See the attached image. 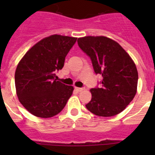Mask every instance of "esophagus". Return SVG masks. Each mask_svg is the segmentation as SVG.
Wrapping results in <instances>:
<instances>
[{"label": "esophagus", "mask_w": 155, "mask_h": 155, "mask_svg": "<svg viewBox=\"0 0 155 155\" xmlns=\"http://www.w3.org/2000/svg\"><path fill=\"white\" fill-rule=\"evenodd\" d=\"M75 90L78 91H82L83 90H84V88H82V87H75Z\"/></svg>", "instance_id": "34e87169"}]
</instances>
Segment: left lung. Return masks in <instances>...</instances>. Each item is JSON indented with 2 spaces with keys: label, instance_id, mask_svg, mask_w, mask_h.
I'll return each mask as SVG.
<instances>
[{
  "label": "left lung",
  "instance_id": "left-lung-1",
  "mask_svg": "<svg viewBox=\"0 0 155 155\" xmlns=\"http://www.w3.org/2000/svg\"><path fill=\"white\" fill-rule=\"evenodd\" d=\"M78 43L91 57L94 72L102 76V87L90 90L91 99L86 108L98 116L119 114L137 90L138 72L134 61L118 42L103 35L78 38Z\"/></svg>",
  "mask_w": 155,
  "mask_h": 155
}]
</instances>
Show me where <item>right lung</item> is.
<instances>
[{"label":"right lung","instance_id":"1","mask_svg":"<svg viewBox=\"0 0 155 155\" xmlns=\"http://www.w3.org/2000/svg\"><path fill=\"white\" fill-rule=\"evenodd\" d=\"M75 37L52 35L31 47L19 61L15 74L19 102L33 116L50 118L61 113L74 87L57 81Z\"/></svg>","mask_w":155,"mask_h":155}]
</instances>
